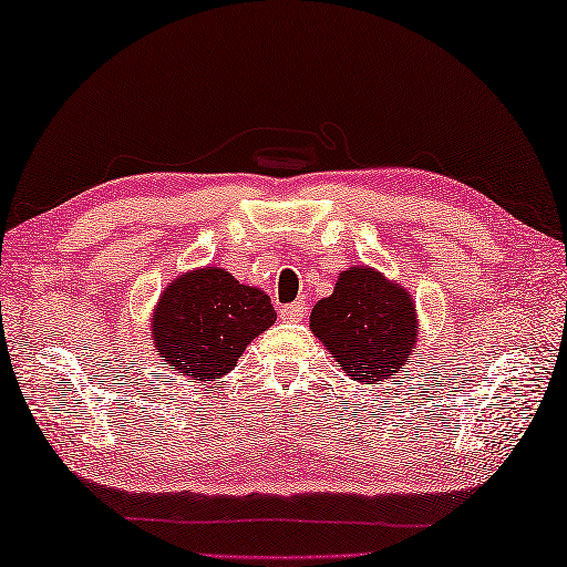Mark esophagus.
Wrapping results in <instances>:
<instances>
[{
	"mask_svg": "<svg viewBox=\"0 0 567 567\" xmlns=\"http://www.w3.org/2000/svg\"><path fill=\"white\" fill-rule=\"evenodd\" d=\"M281 316L286 321H303L306 319V303L293 301L289 306H281Z\"/></svg>",
	"mask_w": 567,
	"mask_h": 567,
	"instance_id": "esophagus-1",
	"label": "esophagus"
}]
</instances>
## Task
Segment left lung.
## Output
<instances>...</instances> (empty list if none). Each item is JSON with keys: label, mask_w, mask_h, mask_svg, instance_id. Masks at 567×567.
<instances>
[{"label": "left lung", "mask_w": 567, "mask_h": 567, "mask_svg": "<svg viewBox=\"0 0 567 567\" xmlns=\"http://www.w3.org/2000/svg\"><path fill=\"white\" fill-rule=\"evenodd\" d=\"M311 331L355 383H379L411 365L419 311L411 291L373 266L339 274L329 299L311 311Z\"/></svg>", "instance_id": "1"}]
</instances>
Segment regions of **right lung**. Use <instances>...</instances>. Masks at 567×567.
Segmentation results:
<instances>
[{
  "mask_svg": "<svg viewBox=\"0 0 567 567\" xmlns=\"http://www.w3.org/2000/svg\"><path fill=\"white\" fill-rule=\"evenodd\" d=\"M274 321L271 299L261 289L238 284L221 266H204L166 286L148 331L158 359L204 383L234 371L246 346Z\"/></svg>",
  "mask_w": 567,
  "mask_h": 567,
  "instance_id": "obj_1",
  "label": "right lung"
}]
</instances>
